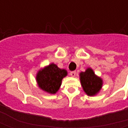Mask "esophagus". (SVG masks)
<instances>
[{
	"label": "esophagus",
	"mask_w": 128,
	"mask_h": 128,
	"mask_svg": "<svg viewBox=\"0 0 128 128\" xmlns=\"http://www.w3.org/2000/svg\"><path fill=\"white\" fill-rule=\"evenodd\" d=\"M76 71H71V72H70V75H71L72 77H75V75H76Z\"/></svg>",
	"instance_id": "34e87169"
}]
</instances>
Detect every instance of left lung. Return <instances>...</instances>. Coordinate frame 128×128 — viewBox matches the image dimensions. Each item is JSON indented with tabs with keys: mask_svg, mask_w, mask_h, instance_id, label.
<instances>
[{
	"mask_svg": "<svg viewBox=\"0 0 128 128\" xmlns=\"http://www.w3.org/2000/svg\"><path fill=\"white\" fill-rule=\"evenodd\" d=\"M80 81L84 90L89 96L96 94L102 88V79L94 75L91 68H88L85 72H81Z\"/></svg>",
	"mask_w": 128,
	"mask_h": 128,
	"instance_id": "obj_1",
	"label": "left lung"
}]
</instances>
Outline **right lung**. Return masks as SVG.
I'll use <instances>...</instances> for the list:
<instances>
[{
  "label": "right lung",
  "instance_id": "right-lung-1",
  "mask_svg": "<svg viewBox=\"0 0 128 128\" xmlns=\"http://www.w3.org/2000/svg\"><path fill=\"white\" fill-rule=\"evenodd\" d=\"M66 70L60 69L54 64L40 70L36 80L40 88L48 93L55 94L61 86L62 79L66 76Z\"/></svg>",
  "mask_w": 128,
  "mask_h": 128
}]
</instances>
